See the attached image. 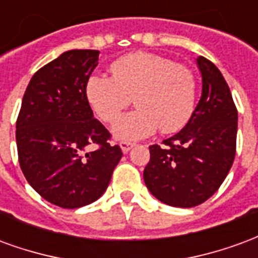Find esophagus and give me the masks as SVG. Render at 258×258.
<instances>
[{"mask_svg":"<svg viewBox=\"0 0 258 258\" xmlns=\"http://www.w3.org/2000/svg\"><path fill=\"white\" fill-rule=\"evenodd\" d=\"M118 145H120V148H121V151H123L124 153H127V152L134 146V144H133V142H125V141H121Z\"/></svg>","mask_w":258,"mask_h":258,"instance_id":"esophagus-1","label":"esophagus"}]
</instances>
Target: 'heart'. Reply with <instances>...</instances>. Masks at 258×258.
I'll use <instances>...</instances> for the list:
<instances>
[{
	"mask_svg": "<svg viewBox=\"0 0 258 258\" xmlns=\"http://www.w3.org/2000/svg\"><path fill=\"white\" fill-rule=\"evenodd\" d=\"M110 72L112 77L91 76L85 92L92 109L106 123H113L134 96L137 109L113 125L116 138L141 140L159 127L171 134L189 121L198 90L190 69L162 55L138 51L114 60Z\"/></svg>",
	"mask_w": 258,
	"mask_h": 258,
	"instance_id": "obj_1",
	"label": "heart"
}]
</instances>
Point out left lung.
I'll return each mask as SVG.
<instances>
[{"mask_svg":"<svg viewBox=\"0 0 258 258\" xmlns=\"http://www.w3.org/2000/svg\"><path fill=\"white\" fill-rule=\"evenodd\" d=\"M202 95L179 133L149 146L144 181L156 199L173 207H195L216 194L232 167L238 112L221 72L203 56L196 59Z\"/></svg>","mask_w":258,"mask_h":258,"instance_id":"8db88e82","label":"left lung"}]
</instances>
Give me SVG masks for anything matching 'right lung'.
<instances>
[{
    "label": "right lung",
    "mask_w": 258,
    "mask_h": 258,
    "mask_svg": "<svg viewBox=\"0 0 258 258\" xmlns=\"http://www.w3.org/2000/svg\"><path fill=\"white\" fill-rule=\"evenodd\" d=\"M99 51L72 49L31 77L16 121L20 168L42 198L63 209L91 205L105 194L123 156L94 117L87 81ZM98 146L90 151L88 146Z\"/></svg>",
    "instance_id": "add662e5"
}]
</instances>
